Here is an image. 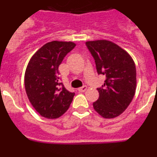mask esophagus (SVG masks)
Returning a JSON list of instances; mask_svg holds the SVG:
<instances>
[{
    "instance_id": "1",
    "label": "esophagus",
    "mask_w": 157,
    "mask_h": 157,
    "mask_svg": "<svg viewBox=\"0 0 157 157\" xmlns=\"http://www.w3.org/2000/svg\"><path fill=\"white\" fill-rule=\"evenodd\" d=\"M87 89V86H83L80 87V88L78 89V90L79 91V92H85L86 90Z\"/></svg>"
}]
</instances>
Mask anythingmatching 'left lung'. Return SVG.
<instances>
[{"mask_svg":"<svg viewBox=\"0 0 157 157\" xmlns=\"http://www.w3.org/2000/svg\"><path fill=\"white\" fill-rule=\"evenodd\" d=\"M96 63L98 74L106 76L99 98L93 106L100 116L112 119L121 115L133 100L136 90V67L130 54L108 40L86 42Z\"/></svg>","mask_w":157,"mask_h":157,"instance_id":"1","label":"left lung"}]
</instances>
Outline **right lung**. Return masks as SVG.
Here are the masks:
<instances>
[{"instance_id":"add662e5","label":"right lung","mask_w":157,"mask_h":157,"mask_svg":"<svg viewBox=\"0 0 157 157\" xmlns=\"http://www.w3.org/2000/svg\"><path fill=\"white\" fill-rule=\"evenodd\" d=\"M75 45L72 41H49L32 56L27 64L25 90L32 106L42 117L59 118L72 102L75 93L60 86L58 67Z\"/></svg>"}]
</instances>
